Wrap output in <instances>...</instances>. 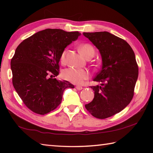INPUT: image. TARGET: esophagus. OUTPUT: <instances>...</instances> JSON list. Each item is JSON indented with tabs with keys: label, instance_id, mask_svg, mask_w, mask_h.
Masks as SVG:
<instances>
[{
	"label": "esophagus",
	"instance_id": "esophagus-1",
	"mask_svg": "<svg viewBox=\"0 0 153 153\" xmlns=\"http://www.w3.org/2000/svg\"><path fill=\"white\" fill-rule=\"evenodd\" d=\"M76 88L77 90H81L83 89V88H82V86H76Z\"/></svg>",
	"mask_w": 153,
	"mask_h": 153
}]
</instances>
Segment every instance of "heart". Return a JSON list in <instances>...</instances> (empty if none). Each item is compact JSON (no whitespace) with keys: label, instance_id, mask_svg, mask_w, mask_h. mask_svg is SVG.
I'll return each mask as SVG.
<instances>
[{"label":"heart","instance_id":"b5f03b06","mask_svg":"<svg viewBox=\"0 0 153 153\" xmlns=\"http://www.w3.org/2000/svg\"><path fill=\"white\" fill-rule=\"evenodd\" d=\"M79 51L86 59L92 57L95 53L94 48L89 44H83L79 46ZM67 51L65 50L61 55V61L62 63L65 61ZM62 77L64 79L67 80L75 84H81L85 79L89 77L88 71L86 69H76V68H67L63 71Z\"/></svg>","mask_w":153,"mask_h":153}]
</instances>
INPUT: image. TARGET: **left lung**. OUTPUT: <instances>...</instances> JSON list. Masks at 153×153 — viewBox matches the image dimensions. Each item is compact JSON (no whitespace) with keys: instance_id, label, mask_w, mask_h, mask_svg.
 Here are the masks:
<instances>
[{"instance_id":"1","label":"left lung","mask_w":153,"mask_h":153,"mask_svg":"<svg viewBox=\"0 0 153 153\" xmlns=\"http://www.w3.org/2000/svg\"><path fill=\"white\" fill-rule=\"evenodd\" d=\"M100 52L102 68L94 81L100 86L92 102L85 105L94 117L105 119L120 113L131 102L138 76L136 56L129 44L108 32H84Z\"/></svg>"}]
</instances>
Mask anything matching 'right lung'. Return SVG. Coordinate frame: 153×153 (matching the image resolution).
<instances>
[{
	"instance_id": "1",
	"label": "right lung",
	"mask_w": 153,
	"mask_h": 153,
	"mask_svg": "<svg viewBox=\"0 0 153 153\" xmlns=\"http://www.w3.org/2000/svg\"><path fill=\"white\" fill-rule=\"evenodd\" d=\"M79 35L78 32L46 29L17 46L11 61L13 85L33 112L45 115L55 109L61 102L64 90L74 88L68 81L53 76L59 75V63L65 48Z\"/></svg>"
}]
</instances>
